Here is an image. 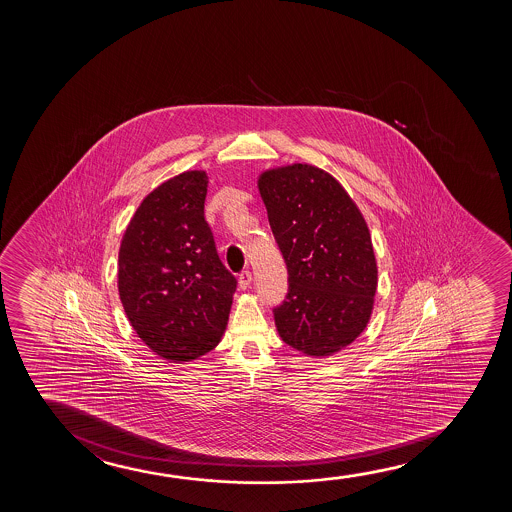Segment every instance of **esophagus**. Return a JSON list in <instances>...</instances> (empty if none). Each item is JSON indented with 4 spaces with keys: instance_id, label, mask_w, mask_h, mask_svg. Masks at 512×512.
I'll return each mask as SVG.
<instances>
[{
    "instance_id": "34e87169",
    "label": "esophagus",
    "mask_w": 512,
    "mask_h": 512,
    "mask_svg": "<svg viewBox=\"0 0 512 512\" xmlns=\"http://www.w3.org/2000/svg\"><path fill=\"white\" fill-rule=\"evenodd\" d=\"M250 283H252V273L250 271H243V273L239 274V288L241 290H246V288L250 287Z\"/></svg>"
}]
</instances>
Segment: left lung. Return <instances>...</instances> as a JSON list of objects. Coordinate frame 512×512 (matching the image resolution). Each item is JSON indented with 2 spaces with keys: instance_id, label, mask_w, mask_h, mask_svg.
Returning <instances> with one entry per match:
<instances>
[{
  "instance_id": "left-lung-1",
  "label": "left lung",
  "mask_w": 512,
  "mask_h": 512,
  "mask_svg": "<svg viewBox=\"0 0 512 512\" xmlns=\"http://www.w3.org/2000/svg\"><path fill=\"white\" fill-rule=\"evenodd\" d=\"M288 269L274 309L283 343L313 358L353 343L371 320L378 264L364 215L343 185L311 164L266 169L257 180Z\"/></svg>"
}]
</instances>
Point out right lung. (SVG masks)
Returning <instances> with one entry per match:
<instances>
[{
	"label": "right lung",
	"mask_w": 512,
	"mask_h": 512,
	"mask_svg": "<svg viewBox=\"0 0 512 512\" xmlns=\"http://www.w3.org/2000/svg\"><path fill=\"white\" fill-rule=\"evenodd\" d=\"M206 190V171L169 178L141 201L120 241L117 283L127 320L175 364L220 343L238 283L204 220Z\"/></svg>",
	"instance_id": "add662e5"
}]
</instances>
